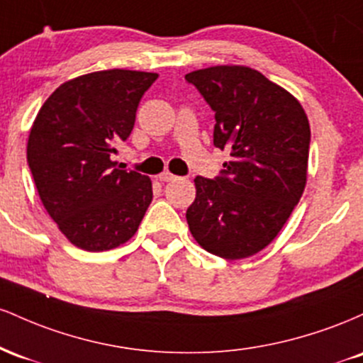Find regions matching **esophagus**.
Masks as SVG:
<instances>
[{
    "label": "esophagus",
    "instance_id": "1",
    "mask_svg": "<svg viewBox=\"0 0 363 363\" xmlns=\"http://www.w3.org/2000/svg\"><path fill=\"white\" fill-rule=\"evenodd\" d=\"M176 176H174V174H170V172H167V170H165V172H162V174H158V181L160 182H170V181H176Z\"/></svg>",
    "mask_w": 363,
    "mask_h": 363
}]
</instances>
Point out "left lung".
Here are the masks:
<instances>
[{
    "mask_svg": "<svg viewBox=\"0 0 363 363\" xmlns=\"http://www.w3.org/2000/svg\"><path fill=\"white\" fill-rule=\"evenodd\" d=\"M186 80L215 111L213 145L230 153L218 177L194 179L187 225L205 251L244 259L272 242L301 199L309 119L290 91L247 66L196 69Z\"/></svg>",
    "mask_w": 363,
    "mask_h": 363,
    "instance_id": "obj_1",
    "label": "left lung"
}]
</instances>
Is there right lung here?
Returning <instances> with one entry per match:
<instances>
[{"label":"right lung","mask_w":363,"mask_h":363,"mask_svg":"<svg viewBox=\"0 0 363 363\" xmlns=\"http://www.w3.org/2000/svg\"><path fill=\"white\" fill-rule=\"evenodd\" d=\"M157 73L106 69L65 82L30 128L27 162L40 201L62 235L83 251H109L138 230L152 181L112 160Z\"/></svg>","instance_id":"add662e5"}]
</instances>
